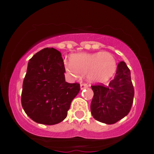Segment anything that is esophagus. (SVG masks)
Listing matches in <instances>:
<instances>
[{"mask_svg": "<svg viewBox=\"0 0 154 154\" xmlns=\"http://www.w3.org/2000/svg\"><path fill=\"white\" fill-rule=\"evenodd\" d=\"M88 88V84H81V89L83 90V89H85V88Z\"/></svg>", "mask_w": 154, "mask_h": 154, "instance_id": "1", "label": "esophagus"}]
</instances>
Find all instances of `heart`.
<instances>
[{
  "label": "heart",
  "mask_w": 154,
  "mask_h": 154,
  "mask_svg": "<svg viewBox=\"0 0 154 154\" xmlns=\"http://www.w3.org/2000/svg\"><path fill=\"white\" fill-rule=\"evenodd\" d=\"M117 63L114 57L108 52L81 53L69 57L65 70L72 76L86 75L94 83L105 82L114 75Z\"/></svg>",
  "instance_id": "obj_1"
}]
</instances>
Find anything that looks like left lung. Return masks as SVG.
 I'll return each mask as SVG.
<instances>
[{"label": "left lung", "instance_id": "left-lung-1", "mask_svg": "<svg viewBox=\"0 0 154 154\" xmlns=\"http://www.w3.org/2000/svg\"><path fill=\"white\" fill-rule=\"evenodd\" d=\"M94 97L91 112L97 121L114 124L129 114L133 105L134 88L131 81L130 70L125 62L118 64L115 77L108 86H91Z\"/></svg>", "mask_w": 154, "mask_h": 154}]
</instances>
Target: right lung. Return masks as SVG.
<instances>
[{
    "label": "right lung",
    "mask_w": 154,
    "mask_h": 154,
    "mask_svg": "<svg viewBox=\"0 0 154 154\" xmlns=\"http://www.w3.org/2000/svg\"><path fill=\"white\" fill-rule=\"evenodd\" d=\"M60 52L45 48L29 60L21 92V105L31 119L55 125L66 119L80 84L65 81Z\"/></svg>",
    "instance_id": "add662e5"
}]
</instances>
